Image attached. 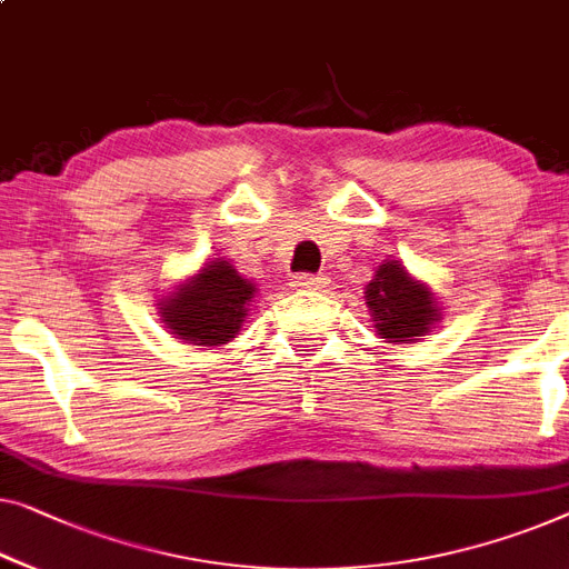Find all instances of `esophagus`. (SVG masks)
<instances>
[{"label": "esophagus", "instance_id": "esophagus-1", "mask_svg": "<svg viewBox=\"0 0 569 569\" xmlns=\"http://www.w3.org/2000/svg\"><path fill=\"white\" fill-rule=\"evenodd\" d=\"M328 284L326 274H298L295 277V287L298 290H323Z\"/></svg>", "mask_w": 569, "mask_h": 569}]
</instances>
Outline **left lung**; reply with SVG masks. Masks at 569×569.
<instances>
[{
    "instance_id": "obj_1",
    "label": "left lung",
    "mask_w": 569,
    "mask_h": 569,
    "mask_svg": "<svg viewBox=\"0 0 569 569\" xmlns=\"http://www.w3.org/2000/svg\"><path fill=\"white\" fill-rule=\"evenodd\" d=\"M367 305L377 320V331L387 341H416L423 336L439 310L428 287L410 279L406 267L387 261L367 284Z\"/></svg>"
}]
</instances>
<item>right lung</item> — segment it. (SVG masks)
I'll return each instance as SVG.
<instances>
[{"label":"right lung","mask_w":569,"mask_h":569,"mask_svg":"<svg viewBox=\"0 0 569 569\" xmlns=\"http://www.w3.org/2000/svg\"><path fill=\"white\" fill-rule=\"evenodd\" d=\"M253 290L257 284L246 282L228 261H210L192 282L163 300L161 318L171 333L189 343H226L241 331Z\"/></svg>","instance_id":"add662e5"}]
</instances>
